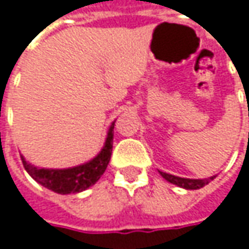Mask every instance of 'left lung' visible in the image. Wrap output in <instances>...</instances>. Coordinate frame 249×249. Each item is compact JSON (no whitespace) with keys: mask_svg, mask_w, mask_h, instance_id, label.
Returning a JSON list of instances; mask_svg holds the SVG:
<instances>
[{"mask_svg":"<svg viewBox=\"0 0 249 249\" xmlns=\"http://www.w3.org/2000/svg\"><path fill=\"white\" fill-rule=\"evenodd\" d=\"M160 174L162 175V178H165L168 182L171 184H175L181 188H185V190H199L202 187H205L208 182H211L215 177H210V178H205V179H191V178H181V177H175V175H171L167 172H162L160 171Z\"/></svg>","mask_w":249,"mask_h":249,"instance_id":"left-lung-1","label":"left lung"}]
</instances>
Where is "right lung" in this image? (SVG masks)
I'll return each mask as SVG.
<instances>
[{"label":"right lung","instance_id":"1","mask_svg":"<svg viewBox=\"0 0 249 249\" xmlns=\"http://www.w3.org/2000/svg\"><path fill=\"white\" fill-rule=\"evenodd\" d=\"M114 125L115 123H112L108 129V135H107L101 152L95 158H92L91 161L82 165L65 168V170L36 168L30 162H27L24 157H21L24 168L38 184L57 194L65 195V194H77V192L85 191L87 188L92 187L107 170V165L111 160V152H112Z\"/></svg>","mask_w":249,"mask_h":249}]
</instances>
